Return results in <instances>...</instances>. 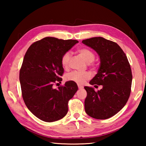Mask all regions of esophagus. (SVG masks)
Here are the masks:
<instances>
[{
    "label": "esophagus",
    "mask_w": 146,
    "mask_h": 146,
    "mask_svg": "<svg viewBox=\"0 0 146 146\" xmlns=\"http://www.w3.org/2000/svg\"><path fill=\"white\" fill-rule=\"evenodd\" d=\"M78 89H80H80H82L84 88L83 86H81V85H78Z\"/></svg>",
    "instance_id": "1"
}]
</instances>
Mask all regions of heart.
I'll return each mask as SVG.
<instances>
[{"mask_svg":"<svg viewBox=\"0 0 146 146\" xmlns=\"http://www.w3.org/2000/svg\"><path fill=\"white\" fill-rule=\"evenodd\" d=\"M78 53L84 58L87 63H91L95 59V54L92 51L87 48H80L78 49ZM71 54L66 52L64 54L61 58V63L64 68H67L70 64ZM91 74L88 72H80V71H72L66 76L68 80L72 81L79 85L84 84L86 81L91 78Z\"/></svg>","mask_w":146,"mask_h":146,"instance_id":"heart-1","label":"heart"}]
</instances>
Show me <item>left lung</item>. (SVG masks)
Listing matches in <instances>:
<instances>
[{
	"mask_svg": "<svg viewBox=\"0 0 146 146\" xmlns=\"http://www.w3.org/2000/svg\"><path fill=\"white\" fill-rule=\"evenodd\" d=\"M82 42L100 57L98 72L90 84L102 86L98 91L92 87H84L87 91L86 113L96 119H107L119 112L127 102L132 83L131 69L125 54L114 42L98 36Z\"/></svg>",
	"mask_w": 146,
	"mask_h": 146,
	"instance_id": "1",
	"label": "left lung"
}]
</instances>
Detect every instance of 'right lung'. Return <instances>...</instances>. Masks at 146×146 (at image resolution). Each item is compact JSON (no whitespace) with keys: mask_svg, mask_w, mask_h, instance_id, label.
<instances>
[{"mask_svg":"<svg viewBox=\"0 0 146 146\" xmlns=\"http://www.w3.org/2000/svg\"><path fill=\"white\" fill-rule=\"evenodd\" d=\"M76 40L45 37L29 46L20 70L23 100L28 110L41 120L52 122L65 117L68 101L78 90L77 84L68 81L57 89L64 73L62 56L78 43Z\"/></svg>","mask_w":146,"mask_h":146,"instance_id":"1","label":"right lung"}]
</instances>
